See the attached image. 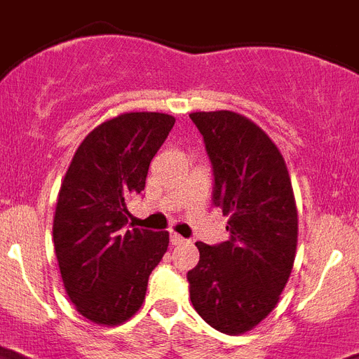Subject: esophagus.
<instances>
[{
    "label": "esophagus",
    "mask_w": 359,
    "mask_h": 359,
    "mask_svg": "<svg viewBox=\"0 0 359 359\" xmlns=\"http://www.w3.org/2000/svg\"><path fill=\"white\" fill-rule=\"evenodd\" d=\"M183 242H185V238H183V236H180L177 233H170V244L180 245V244H183Z\"/></svg>",
    "instance_id": "obj_1"
}]
</instances>
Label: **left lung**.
I'll return each instance as SVG.
<instances>
[{"label":"left lung","mask_w":359,"mask_h":359,"mask_svg":"<svg viewBox=\"0 0 359 359\" xmlns=\"http://www.w3.org/2000/svg\"><path fill=\"white\" fill-rule=\"evenodd\" d=\"M189 117L205 141L212 198L231 235L220 245L196 242L191 301L207 325L240 336L268 318L292 273L299 235L292 180L277 144L251 119L229 109Z\"/></svg>","instance_id":"8db88e82"}]
</instances>
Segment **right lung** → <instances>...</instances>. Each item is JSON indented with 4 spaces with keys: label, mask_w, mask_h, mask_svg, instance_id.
<instances>
[{
    "label": "right lung",
    "mask_w": 359,
    "mask_h": 359,
    "mask_svg": "<svg viewBox=\"0 0 359 359\" xmlns=\"http://www.w3.org/2000/svg\"><path fill=\"white\" fill-rule=\"evenodd\" d=\"M172 115L126 111L95 126L62 180L53 242L62 283L76 312L117 327L143 306L148 277L167 253V231L126 227L128 198L144 189L150 161L172 130Z\"/></svg>",
    "instance_id": "right-lung-1"
}]
</instances>
